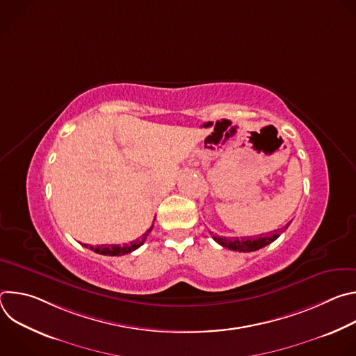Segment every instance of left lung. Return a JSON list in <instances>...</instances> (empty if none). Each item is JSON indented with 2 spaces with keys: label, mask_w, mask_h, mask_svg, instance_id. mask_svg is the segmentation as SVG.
Instances as JSON below:
<instances>
[{
  "label": "left lung",
  "mask_w": 356,
  "mask_h": 356,
  "mask_svg": "<svg viewBox=\"0 0 356 356\" xmlns=\"http://www.w3.org/2000/svg\"><path fill=\"white\" fill-rule=\"evenodd\" d=\"M289 225H290V222H287L280 229H275L273 232H269V234H261L259 236L227 238V236L213 235V232H210V234L213 235V239L224 248H228L231 250H238V252H253V250H258V249L272 243L273 241H276L279 238V235L289 228Z\"/></svg>",
  "instance_id": "1"
}]
</instances>
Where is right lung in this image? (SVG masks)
Here are the masks:
<instances>
[{
  "instance_id": "obj_1",
  "label": "right lung",
  "mask_w": 356,
  "mask_h": 356,
  "mask_svg": "<svg viewBox=\"0 0 356 356\" xmlns=\"http://www.w3.org/2000/svg\"><path fill=\"white\" fill-rule=\"evenodd\" d=\"M152 228H154V225H152L140 238L129 242V243H124V245H97V246H92V245H86V248L94 250L95 253H99V255H108V257H121V255H125V253H131L132 250L138 249L140 245H143V242L146 241L149 232L152 231Z\"/></svg>"
}]
</instances>
